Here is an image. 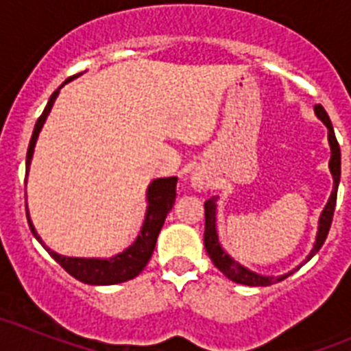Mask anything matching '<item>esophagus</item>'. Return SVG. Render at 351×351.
<instances>
[{"label":"esophagus","mask_w":351,"mask_h":351,"mask_svg":"<svg viewBox=\"0 0 351 351\" xmlns=\"http://www.w3.org/2000/svg\"><path fill=\"white\" fill-rule=\"evenodd\" d=\"M191 186L198 191H207L210 188V181L204 172H193L191 173Z\"/></svg>","instance_id":"esophagus-1"}]
</instances>
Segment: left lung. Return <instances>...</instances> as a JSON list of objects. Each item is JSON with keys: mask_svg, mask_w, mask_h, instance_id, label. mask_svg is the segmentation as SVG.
Returning a JSON list of instances; mask_svg holds the SVG:
<instances>
[{"mask_svg": "<svg viewBox=\"0 0 351 351\" xmlns=\"http://www.w3.org/2000/svg\"><path fill=\"white\" fill-rule=\"evenodd\" d=\"M315 114L318 116V119H322L325 126L328 130V144H330V161H328V169L334 178V188L330 198H328L327 206H325L324 213L320 214V221H318V234H316V243L313 246L311 253L308 255L306 262L311 260L313 256L320 251V247L324 246L325 239H327L328 230H330V225H332V216L334 209H336V200H337V186H339L341 179V151L339 144H337L336 133H334L332 123L328 119V114L325 112V108L322 105H315ZM204 209H206V232H204V244H206V251L209 258L213 260V263L223 274L228 278V280L235 281L239 285H247V287H269V285H274L278 281L285 280L291 272L288 274L280 276V278H274V276H262L256 274V272L250 271L244 265H241L239 262H235L230 255H226V251L223 250L221 244H219L218 239V230H216V197H210L206 204H204Z\"/></svg>", "mask_w": 351, "mask_h": 351, "instance_id": "8db88e82", "label": "left lung"}]
</instances>
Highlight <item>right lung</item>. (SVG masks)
I'll return each instance as SVG.
<instances>
[{"label":"right lung","mask_w":351,"mask_h":351,"mask_svg":"<svg viewBox=\"0 0 351 351\" xmlns=\"http://www.w3.org/2000/svg\"><path fill=\"white\" fill-rule=\"evenodd\" d=\"M80 75V73H79ZM77 75L70 77L68 80L75 79ZM66 80V82H68ZM61 89V88H60ZM60 89H56L52 93L51 100L47 101V107L43 108L42 116L36 121L35 130H33V135H31L29 147H27L26 154V176L29 172L31 158H33V151H35L36 138H38V133L42 130L43 123L47 119L49 112H51L52 105H54L56 98L60 95ZM176 184H178V178H161L154 179L147 188V213H145L144 225H142V230L138 234V237L135 239V243L125 250L119 255L112 256V258H73V256H63L58 255L56 251L49 250L43 241L40 239V235L36 234L35 226L29 219V213H26L27 223H29V228L33 232L38 243L42 244L45 250L49 251V255L60 263L61 267L68 272L70 276H73L75 280L82 281V283L88 285H116V283H125V281L133 280L135 276L141 274L144 271V267L147 265L149 258L153 255L154 246H156L158 234H160L161 226L165 223L167 214L172 209L173 202H176ZM27 209V207H26Z\"/></svg>","instance_id":"obj_1"}]
</instances>
